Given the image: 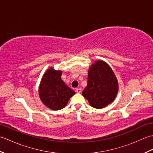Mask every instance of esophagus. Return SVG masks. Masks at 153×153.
<instances>
[{"label": "esophagus", "instance_id": "1", "mask_svg": "<svg viewBox=\"0 0 153 153\" xmlns=\"http://www.w3.org/2000/svg\"><path fill=\"white\" fill-rule=\"evenodd\" d=\"M76 91L77 93H80L81 92H82V89L77 88V89H76Z\"/></svg>", "mask_w": 153, "mask_h": 153}]
</instances>
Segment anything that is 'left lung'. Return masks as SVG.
Masks as SVG:
<instances>
[{
  "instance_id": "1",
  "label": "left lung",
  "mask_w": 153,
  "mask_h": 153,
  "mask_svg": "<svg viewBox=\"0 0 153 153\" xmlns=\"http://www.w3.org/2000/svg\"><path fill=\"white\" fill-rule=\"evenodd\" d=\"M118 91V83L109 65L102 60H97L89 68L87 85L82 93L90 105L102 108L112 103Z\"/></svg>"
}]
</instances>
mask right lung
<instances>
[{"label": "right lung", "instance_id": "right-lung-1", "mask_svg": "<svg viewBox=\"0 0 153 153\" xmlns=\"http://www.w3.org/2000/svg\"><path fill=\"white\" fill-rule=\"evenodd\" d=\"M62 71L53 68L48 69L42 77L39 95L42 102L54 110L62 109L75 92L61 79Z\"/></svg>", "mask_w": 153, "mask_h": 153}]
</instances>
